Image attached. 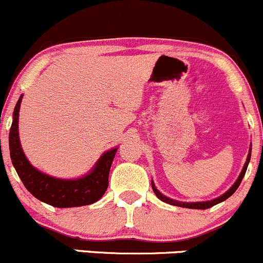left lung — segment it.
Returning <instances> with one entry per match:
<instances>
[{"label": "left lung", "mask_w": 263, "mask_h": 263, "mask_svg": "<svg viewBox=\"0 0 263 263\" xmlns=\"http://www.w3.org/2000/svg\"><path fill=\"white\" fill-rule=\"evenodd\" d=\"M250 159H251V151H250V153H248L247 161H246L245 167H243L242 172H240L239 177H238V180L235 181L234 185H233L232 187L226 192V194L221 195V196H219V197H216V199L212 200V201H204V202H181V201H176V200L168 199V197H166V196H164V195H162L161 192L157 190V189L154 187L153 181H152V189H153V191H154V194H156V196L158 197L159 200H162V201H163V202H167V204L175 205V206L189 208V209H209V208L214 206V205L219 204V202L224 201V200H227V199H228V197H231L232 195L235 192V190H237V189L239 187L240 182H242L243 177H245V175H246V171H247V167H248V163H250Z\"/></svg>", "instance_id": "left-lung-1"}]
</instances>
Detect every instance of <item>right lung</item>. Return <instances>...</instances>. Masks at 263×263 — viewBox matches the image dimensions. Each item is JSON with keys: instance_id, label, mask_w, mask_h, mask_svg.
Returning a JSON list of instances; mask_svg holds the SVG:
<instances>
[{"instance_id": "obj_1", "label": "right lung", "mask_w": 263, "mask_h": 263, "mask_svg": "<svg viewBox=\"0 0 263 263\" xmlns=\"http://www.w3.org/2000/svg\"><path fill=\"white\" fill-rule=\"evenodd\" d=\"M21 97L13 110V120L10 129L9 145L13 167L24 186L40 201L55 208H76L90 205L102 197L109 186V173L116 151L111 149L100 158L93 171L78 180H59L35 170L29 163L18 140V111Z\"/></svg>"}]
</instances>
